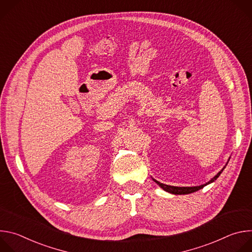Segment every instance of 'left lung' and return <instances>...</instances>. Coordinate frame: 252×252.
I'll return each mask as SVG.
<instances>
[{
  "label": "left lung",
  "instance_id": "1",
  "mask_svg": "<svg viewBox=\"0 0 252 252\" xmlns=\"http://www.w3.org/2000/svg\"><path fill=\"white\" fill-rule=\"evenodd\" d=\"M229 159H230V158H228V160H227L226 164L222 167V169H221L218 174H215V175L210 179L209 182H207L206 184L201 185V186H197V187H172V186H167V185L161 184V183H159V182L156 181L155 178H153V179H154V182H155L156 184H158V186H159V187H160L164 191L169 192V193H171V194H189V193H192V192H195V191H197V190H199V189H203L205 186H207V185H209V184L213 183L214 181H217L218 177L220 175V173L223 171V169H224V168H225V166L227 165V163H228Z\"/></svg>",
  "mask_w": 252,
  "mask_h": 252
}]
</instances>
